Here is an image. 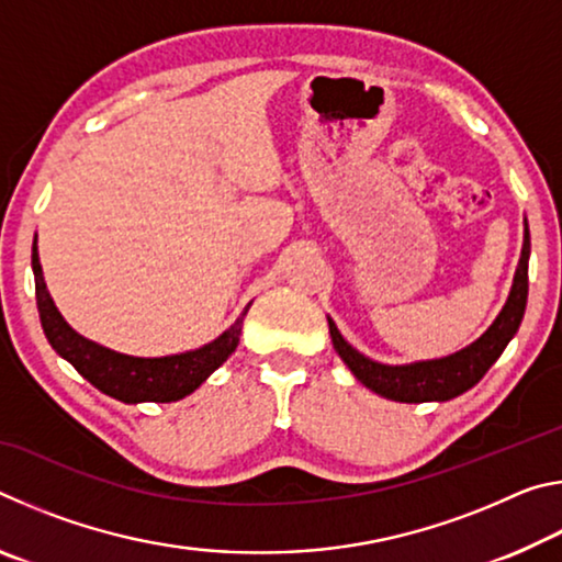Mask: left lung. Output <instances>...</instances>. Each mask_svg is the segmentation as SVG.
<instances>
[{
    "instance_id": "8db88e82",
    "label": "left lung",
    "mask_w": 562,
    "mask_h": 562,
    "mask_svg": "<svg viewBox=\"0 0 562 562\" xmlns=\"http://www.w3.org/2000/svg\"><path fill=\"white\" fill-rule=\"evenodd\" d=\"M528 255H530V233L526 227V237H522V252L516 270V280H513V290L508 294V302L498 319L488 327L486 335L475 339L471 347H465L456 355L446 359L434 361H418V364L408 367H386L376 364V361L367 359L364 355L347 345L345 337L339 335L335 322L329 319V335L331 345H335L337 355L345 359V364L355 372L361 384L372 389V392L382 394L394 402L418 404V402H449V398L469 392L473 384H479L483 374L488 372L493 361H496L508 341L516 335L526 312L528 302Z\"/></svg>"
}]
</instances>
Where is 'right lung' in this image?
<instances>
[{"label":"right lung","mask_w":562,"mask_h":562,"mask_svg":"<svg viewBox=\"0 0 562 562\" xmlns=\"http://www.w3.org/2000/svg\"><path fill=\"white\" fill-rule=\"evenodd\" d=\"M32 268L36 284V307H40L42 327L49 345L56 349V355L71 361L76 372L87 376L103 394L119 398V402H178V398L195 392L233 355L237 341H240L247 307L225 335L195 351L160 359L119 355V351H111L97 345V341L76 335L66 325L54 300L49 297V292H46L40 255H36V240L32 247Z\"/></svg>","instance_id":"right-lung-1"}]
</instances>
